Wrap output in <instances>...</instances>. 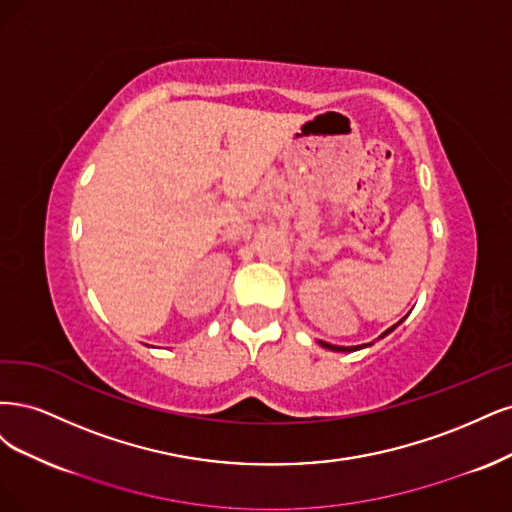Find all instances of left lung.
Returning <instances> with one entry per match:
<instances>
[{
  "label": "left lung",
  "instance_id": "left-lung-1",
  "mask_svg": "<svg viewBox=\"0 0 512 512\" xmlns=\"http://www.w3.org/2000/svg\"><path fill=\"white\" fill-rule=\"evenodd\" d=\"M400 323H402V321H400ZM393 329H395V325L389 327L383 336H387L389 332H393ZM383 336H381V338H383ZM319 344L323 346V349H329V351H344V353H346V351H357V349H361V346H336V344H329V342H323V340H319Z\"/></svg>",
  "mask_w": 512,
  "mask_h": 512
}]
</instances>
